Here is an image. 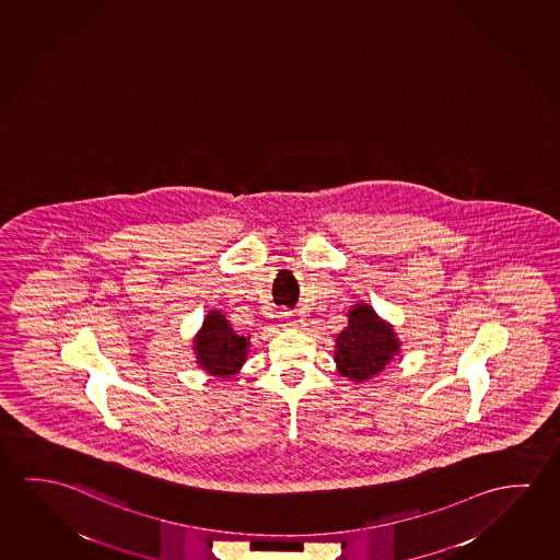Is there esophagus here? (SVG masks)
<instances>
[{
  "instance_id": "obj_1",
  "label": "esophagus",
  "mask_w": 560,
  "mask_h": 560,
  "mask_svg": "<svg viewBox=\"0 0 560 560\" xmlns=\"http://www.w3.org/2000/svg\"><path fill=\"white\" fill-rule=\"evenodd\" d=\"M279 322L283 327H299V324H301L299 316L289 311L279 312Z\"/></svg>"
}]
</instances>
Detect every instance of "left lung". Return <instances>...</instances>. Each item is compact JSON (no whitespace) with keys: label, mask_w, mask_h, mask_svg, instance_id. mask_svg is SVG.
I'll use <instances>...</instances> for the list:
<instances>
[{"label":"left lung","mask_w":560,"mask_h":560,"mask_svg":"<svg viewBox=\"0 0 560 560\" xmlns=\"http://www.w3.org/2000/svg\"><path fill=\"white\" fill-rule=\"evenodd\" d=\"M399 353L401 341L394 326L380 318L371 304H353L347 312V327L336 337L337 372L351 382H369L386 371Z\"/></svg>","instance_id":"obj_1"}]
</instances>
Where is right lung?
Segmentation results:
<instances>
[{
	"mask_svg": "<svg viewBox=\"0 0 560 560\" xmlns=\"http://www.w3.org/2000/svg\"><path fill=\"white\" fill-rule=\"evenodd\" d=\"M248 351L249 336L236 334L223 312H207L194 337V353L201 371L217 380L236 376L248 359Z\"/></svg>",
	"mask_w": 560,
	"mask_h": 560,
	"instance_id": "obj_1",
	"label": "right lung"
}]
</instances>
